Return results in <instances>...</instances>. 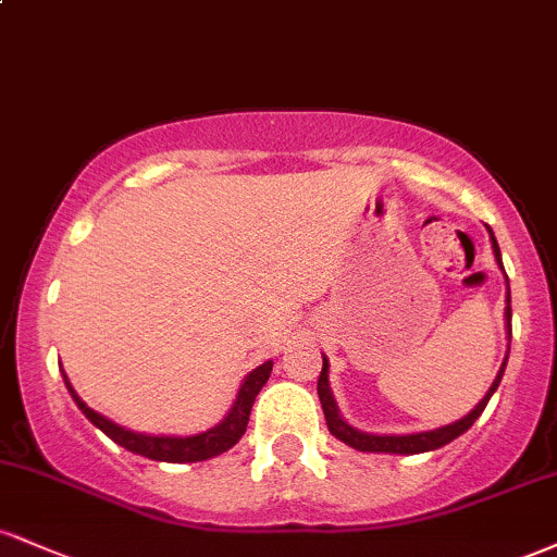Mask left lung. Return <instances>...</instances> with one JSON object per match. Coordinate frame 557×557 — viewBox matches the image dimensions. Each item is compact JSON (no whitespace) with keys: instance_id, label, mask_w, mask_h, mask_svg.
I'll return each mask as SVG.
<instances>
[{"instance_id":"obj_1","label":"left lung","mask_w":557,"mask_h":557,"mask_svg":"<svg viewBox=\"0 0 557 557\" xmlns=\"http://www.w3.org/2000/svg\"><path fill=\"white\" fill-rule=\"evenodd\" d=\"M490 238H492V248H495V259L497 264L503 267L500 261V248H497V240L495 235H492L490 230ZM508 280V277H505ZM505 322H508V332H510V290H508V306H505ZM508 363V359H505ZM505 363L500 367V372H497L495 382H492L490 393L484 395L482 400H479V406L474 411L469 413V417H463L461 421H456V424H447V426H440V430H432V432H419V434H369V432H359L354 430V426L348 424V421L341 419V413H337V406L335 400H332V393H330V385H327V359L322 363V374H319V385H317V393H319V400H322V408H324V419H327V426L330 432L335 434L337 440H343L345 445L356 447V450H363V453H406V456H413V453H426V450H437V447H443L447 443H453L456 437H461V434L469 430L474 421L482 417V411L487 408V403L492 398V393H495L497 385H500L503 380V372H505Z\"/></svg>"}]
</instances>
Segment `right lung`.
<instances>
[{"label": "right lung", "mask_w": 557, "mask_h": 557, "mask_svg": "<svg viewBox=\"0 0 557 557\" xmlns=\"http://www.w3.org/2000/svg\"><path fill=\"white\" fill-rule=\"evenodd\" d=\"M272 374V361L261 363L259 369H253L251 374L246 376L238 389V398H235L233 408H230L227 419L222 424H216L214 430L194 434V437H151V434H138L131 430H123V426L112 424L110 419H104L101 413H96L94 408H88L78 395H75L73 385L67 382L65 376V385L73 395V400L78 403V408L91 419V424L99 426L107 437L114 440L117 445H123L125 450L138 453V456L151 458V461H168V463H196V461H207V458L220 456L233 447L246 432L248 417H251V406L257 400L259 389L267 385Z\"/></svg>", "instance_id": "1"}]
</instances>
